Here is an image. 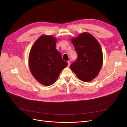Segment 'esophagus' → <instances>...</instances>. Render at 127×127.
<instances>
[{
  "instance_id": "34e87169",
  "label": "esophagus",
  "mask_w": 127,
  "mask_h": 127,
  "mask_svg": "<svg viewBox=\"0 0 127 127\" xmlns=\"http://www.w3.org/2000/svg\"><path fill=\"white\" fill-rule=\"evenodd\" d=\"M67 63H68V67H69L70 66V61H68L67 62Z\"/></svg>"
}]
</instances>
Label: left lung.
Returning <instances> with one entry per match:
<instances>
[{
  "label": "left lung",
  "instance_id": "1",
  "mask_svg": "<svg viewBox=\"0 0 127 127\" xmlns=\"http://www.w3.org/2000/svg\"><path fill=\"white\" fill-rule=\"evenodd\" d=\"M77 59L70 69L82 81L91 82L96 77L103 64V52L97 40L89 33H82L71 40Z\"/></svg>",
  "mask_w": 127,
  "mask_h": 127
}]
</instances>
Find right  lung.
I'll return each mask as SVG.
<instances>
[{
  "mask_svg": "<svg viewBox=\"0 0 127 127\" xmlns=\"http://www.w3.org/2000/svg\"><path fill=\"white\" fill-rule=\"evenodd\" d=\"M57 41L54 36L42 35L34 42L29 53L31 72L37 82L45 86L55 83L68 65L56 49Z\"/></svg>",
  "mask_w": 127,
  "mask_h": 127,
  "instance_id": "add662e5",
  "label": "right lung"
}]
</instances>
